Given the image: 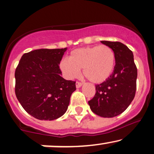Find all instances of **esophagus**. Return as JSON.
Instances as JSON below:
<instances>
[{"label":"esophagus","instance_id":"34e87169","mask_svg":"<svg viewBox=\"0 0 154 154\" xmlns=\"http://www.w3.org/2000/svg\"><path fill=\"white\" fill-rule=\"evenodd\" d=\"M82 85H83V83H81V82H79V81H77L76 83H75V86H76L77 88H81Z\"/></svg>","mask_w":154,"mask_h":154}]
</instances>
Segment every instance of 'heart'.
Returning a JSON list of instances; mask_svg holds the SVG:
<instances>
[{
	"label": "heart",
	"mask_w": 154,
	"mask_h": 154,
	"mask_svg": "<svg viewBox=\"0 0 154 154\" xmlns=\"http://www.w3.org/2000/svg\"><path fill=\"white\" fill-rule=\"evenodd\" d=\"M115 65V53L107 45L92 46L72 51L67 60H63L60 68L68 79L79 75L83 69L84 76L94 83L105 82L112 73Z\"/></svg>",
	"instance_id": "1"
}]
</instances>
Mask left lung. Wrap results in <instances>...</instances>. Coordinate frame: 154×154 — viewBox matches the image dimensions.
I'll use <instances>...</instances> for the list:
<instances>
[{
  "mask_svg": "<svg viewBox=\"0 0 154 154\" xmlns=\"http://www.w3.org/2000/svg\"><path fill=\"white\" fill-rule=\"evenodd\" d=\"M101 42L115 53V69L108 79L95 85V95L88 105L97 115L113 117L122 113L135 96L137 69L132 51L127 46L119 42Z\"/></svg>",
  "mask_w": 154,
  "mask_h": 154,
  "instance_id": "obj_1",
  "label": "left lung"
}]
</instances>
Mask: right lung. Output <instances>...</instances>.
<instances>
[{
  "label": "right lung",
  "mask_w": 154,
  "mask_h": 154,
  "mask_svg": "<svg viewBox=\"0 0 154 154\" xmlns=\"http://www.w3.org/2000/svg\"><path fill=\"white\" fill-rule=\"evenodd\" d=\"M64 49H40L23 55L15 69L16 97L27 113L40 120H54L67 110L75 81L61 76Z\"/></svg>",
  "instance_id": "1"
}]
</instances>
